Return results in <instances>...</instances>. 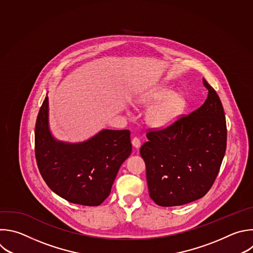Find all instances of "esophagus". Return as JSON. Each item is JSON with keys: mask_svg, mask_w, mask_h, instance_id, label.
Returning <instances> with one entry per match:
<instances>
[{"mask_svg": "<svg viewBox=\"0 0 253 253\" xmlns=\"http://www.w3.org/2000/svg\"><path fill=\"white\" fill-rule=\"evenodd\" d=\"M132 145L135 147V148H140V146H141V141H140V139L139 138H137V137H134L133 139H132Z\"/></svg>", "mask_w": 253, "mask_h": 253, "instance_id": "obj_1", "label": "esophagus"}]
</instances>
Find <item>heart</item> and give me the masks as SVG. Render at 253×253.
<instances>
[{"instance_id":"b5f03b06","label":"heart","mask_w":253,"mask_h":253,"mask_svg":"<svg viewBox=\"0 0 253 253\" xmlns=\"http://www.w3.org/2000/svg\"><path fill=\"white\" fill-rule=\"evenodd\" d=\"M162 100L148 114L147 119L151 126L165 128L175 123L186 108V99L181 93H173L167 87H155L139 98V103L150 107Z\"/></svg>"}]
</instances>
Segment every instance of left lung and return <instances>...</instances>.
<instances>
[{
    "mask_svg": "<svg viewBox=\"0 0 253 253\" xmlns=\"http://www.w3.org/2000/svg\"><path fill=\"white\" fill-rule=\"evenodd\" d=\"M205 103L172 125L151 128L140 148L146 164L151 199L161 207H175L203 198L212 187L226 149V122L216 91Z\"/></svg>",
    "mask_w": 253,
    "mask_h": 253,
    "instance_id": "left-lung-1",
    "label": "left lung"
}]
</instances>
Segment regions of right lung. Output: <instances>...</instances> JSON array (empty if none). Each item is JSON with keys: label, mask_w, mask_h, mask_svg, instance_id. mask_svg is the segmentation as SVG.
Wrapping results in <instances>:
<instances>
[{"label": "right lung", "mask_w": 253, "mask_h": 253, "mask_svg": "<svg viewBox=\"0 0 253 253\" xmlns=\"http://www.w3.org/2000/svg\"><path fill=\"white\" fill-rule=\"evenodd\" d=\"M44 98L35 128L39 171L56 195L69 203L96 207L109 196L122 163L132 152L129 130H102L79 144L55 141L48 130Z\"/></svg>", "instance_id": "obj_1"}]
</instances>
